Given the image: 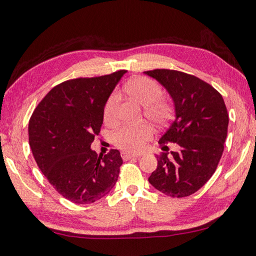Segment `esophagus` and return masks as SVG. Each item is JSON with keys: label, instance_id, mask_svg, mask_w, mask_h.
<instances>
[{"label": "esophagus", "instance_id": "34e87169", "mask_svg": "<svg viewBox=\"0 0 256 256\" xmlns=\"http://www.w3.org/2000/svg\"><path fill=\"white\" fill-rule=\"evenodd\" d=\"M140 154H132V153H128V152H122V158L123 160H130L131 158H138Z\"/></svg>", "mask_w": 256, "mask_h": 256}]
</instances>
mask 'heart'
<instances>
[{
    "label": "heart",
    "mask_w": 256,
    "mask_h": 256,
    "mask_svg": "<svg viewBox=\"0 0 256 256\" xmlns=\"http://www.w3.org/2000/svg\"><path fill=\"white\" fill-rule=\"evenodd\" d=\"M125 90L138 103L144 106V115L156 124H162L168 120L172 113L170 103L162 100V88L156 82L146 77H138L125 85ZM120 95L118 92L110 94L104 106V120L112 125L118 120V106ZM152 130L143 123L136 126H123L113 136L115 146L128 152H138L142 150L144 143L150 140Z\"/></svg>",
    "instance_id": "obj_1"
}]
</instances>
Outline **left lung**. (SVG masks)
Wrapping results in <instances>:
<instances>
[{"label":"left lung","instance_id":"1","mask_svg":"<svg viewBox=\"0 0 256 256\" xmlns=\"http://www.w3.org/2000/svg\"><path fill=\"white\" fill-rule=\"evenodd\" d=\"M168 90L176 118L159 143H176L178 152H162L148 182L166 196L181 198L200 189L220 162L228 128L222 95L198 77L170 69L144 72ZM168 148V146H166Z\"/></svg>","mask_w":256,"mask_h":256}]
</instances>
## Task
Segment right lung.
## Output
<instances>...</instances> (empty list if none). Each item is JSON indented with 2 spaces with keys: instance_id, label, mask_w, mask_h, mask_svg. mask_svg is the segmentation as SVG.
<instances>
[{
  "instance_id": "right-lung-1",
  "label": "right lung",
  "mask_w": 256,
  "mask_h": 256,
  "mask_svg": "<svg viewBox=\"0 0 256 256\" xmlns=\"http://www.w3.org/2000/svg\"><path fill=\"white\" fill-rule=\"evenodd\" d=\"M124 74L59 84L31 115L29 143L36 164L49 184L75 204L100 200L118 181L120 151L98 156L90 146L103 124L106 100Z\"/></svg>"
}]
</instances>
